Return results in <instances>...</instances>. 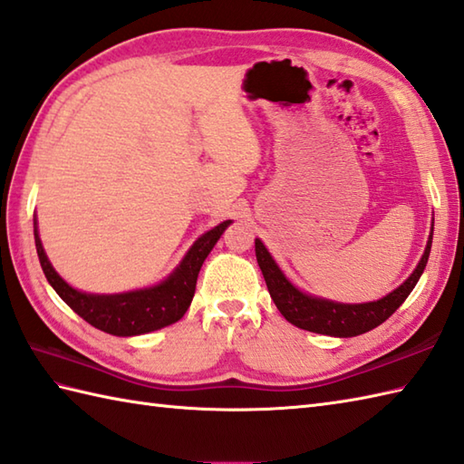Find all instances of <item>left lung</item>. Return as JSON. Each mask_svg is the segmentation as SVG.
<instances>
[{
    "mask_svg": "<svg viewBox=\"0 0 464 464\" xmlns=\"http://www.w3.org/2000/svg\"><path fill=\"white\" fill-rule=\"evenodd\" d=\"M430 242H433V234L429 236L425 254L423 258H420L419 266L415 267V272L411 274L397 290H393L385 297H381L377 302L369 304H335L302 294L297 287H294L285 280V276L282 274L280 267L276 266L270 252L264 248V244L260 240H256V260H258V266L264 274L267 292H270L276 307L287 322L314 334L353 337L365 332H372L373 327L383 324L385 319L393 315L397 312V307L407 300V295L413 292L420 274L425 270L430 254Z\"/></svg>",
    "mask_w": 464,
    "mask_h": 464,
    "instance_id": "8db88e82",
    "label": "left lung"
}]
</instances>
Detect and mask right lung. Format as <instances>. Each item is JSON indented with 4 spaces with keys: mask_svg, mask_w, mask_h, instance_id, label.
I'll use <instances>...</instances> for the list:
<instances>
[{
    "mask_svg": "<svg viewBox=\"0 0 464 464\" xmlns=\"http://www.w3.org/2000/svg\"><path fill=\"white\" fill-rule=\"evenodd\" d=\"M230 220L216 226L210 232L202 234L194 242L188 254L184 256L180 266L174 270L169 280L162 284L149 287V290H137L129 294H115V295H95L77 292L61 280L59 274L49 264L44 252V246L35 232V248L41 267L47 282L53 285V290L59 294L71 310L85 319L92 327L111 335H140L154 332V329L167 327L187 314L188 305L197 290V277L200 267L210 254L214 244L218 242L222 232L228 228Z\"/></svg>",
    "mask_w": 464,
    "mask_h": 464,
    "instance_id": "1",
    "label": "right lung"
}]
</instances>
